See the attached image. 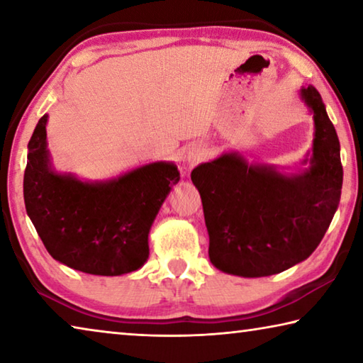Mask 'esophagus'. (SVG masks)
Listing matches in <instances>:
<instances>
[{"label": "esophagus", "mask_w": 363, "mask_h": 363, "mask_svg": "<svg viewBox=\"0 0 363 363\" xmlns=\"http://www.w3.org/2000/svg\"><path fill=\"white\" fill-rule=\"evenodd\" d=\"M201 158H203V149H201V147L195 145V147H190V149L187 150L186 162L189 163V167H194V164L199 163Z\"/></svg>", "instance_id": "obj_1"}]
</instances>
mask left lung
<instances>
[{
	"mask_svg": "<svg viewBox=\"0 0 363 363\" xmlns=\"http://www.w3.org/2000/svg\"><path fill=\"white\" fill-rule=\"evenodd\" d=\"M314 113L309 168L286 176L238 152L201 163L190 177L203 203L210 261L225 274L267 277L309 257L340 205V140L314 86L301 88Z\"/></svg>",
	"mask_w": 363,
	"mask_h": 363,
	"instance_id": "left-lung-1",
	"label": "left lung"
}]
</instances>
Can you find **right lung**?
<instances>
[{
	"label": "right lung",
	"instance_id": "add662e5",
	"mask_svg": "<svg viewBox=\"0 0 363 363\" xmlns=\"http://www.w3.org/2000/svg\"><path fill=\"white\" fill-rule=\"evenodd\" d=\"M43 115L28 143L23 200L48 253L75 270L121 275L149 257V232L171 187L173 163L144 164L104 182L79 181L51 167Z\"/></svg>",
	"mask_w": 363,
	"mask_h": 363
}]
</instances>
